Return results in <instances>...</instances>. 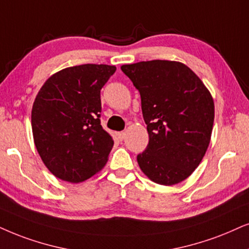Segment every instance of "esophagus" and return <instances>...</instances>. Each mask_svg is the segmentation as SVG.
Wrapping results in <instances>:
<instances>
[{
  "label": "esophagus",
  "mask_w": 249,
  "mask_h": 249,
  "mask_svg": "<svg viewBox=\"0 0 249 249\" xmlns=\"http://www.w3.org/2000/svg\"><path fill=\"white\" fill-rule=\"evenodd\" d=\"M117 137H118L119 140H124L125 137H126V133H125V132H118Z\"/></svg>",
  "instance_id": "obj_1"
}]
</instances>
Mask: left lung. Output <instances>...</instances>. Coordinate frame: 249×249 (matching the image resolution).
<instances>
[{"label":"left lung","mask_w":249,"mask_h":249,"mask_svg":"<svg viewBox=\"0 0 249 249\" xmlns=\"http://www.w3.org/2000/svg\"><path fill=\"white\" fill-rule=\"evenodd\" d=\"M139 90L149 142L137 156L141 171L160 185L178 184L202 161L212 137V94L180 62L154 61L122 65Z\"/></svg>","instance_id":"left-lung-1"}]
</instances>
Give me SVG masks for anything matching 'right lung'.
<instances>
[{"label":"right lung","instance_id":"obj_1","mask_svg":"<svg viewBox=\"0 0 249 249\" xmlns=\"http://www.w3.org/2000/svg\"><path fill=\"white\" fill-rule=\"evenodd\" d=\"M116 67L83 64L53 74L32 108L36 150L55 177L81 182L108 161L114 140L101 126L102 87Z\"/></svg>","mask_w":249,"mask_h":249}]
</instances>
